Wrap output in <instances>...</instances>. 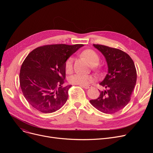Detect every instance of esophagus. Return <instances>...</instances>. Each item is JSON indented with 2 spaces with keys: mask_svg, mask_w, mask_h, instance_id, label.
<instances>
[{
  "mask_svg": "<svg viewBox=\"0 0 153 153\" xmlns=\"http://www.w3.org/2000/svg\"><path fill=\"white\" fill-rule=\"evenodd\" d=\"M81 87H82V88H84V89H89V88L92 87V86H91V85H86V86H81Z\"/></svg>",
  "mask_w": 153,
  "mask_h": 153,
  "instance_id": "esophagus-1",
  "label": "esophagus"
}]
</instances>
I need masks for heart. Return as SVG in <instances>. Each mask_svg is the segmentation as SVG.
Wrapping results in <instances>:
<instances>
[{
	"mask_svg": "<svg viewBox=\"0 0 153 153\" xmlns=\"http://www.w3.org/2000/svg\"><path fill=\"white\" fill-rule=\"evenodd\" d=\"M82 55L85 58H86L90 63L92 65V68L94 69H98L97 64L100 61V58L99 54L95 51L89 49L85 50L82 53ZM73 61L74 59L72 57L68 58L64 63V68L67 73L69 74L73 69ZM95 78L89 74H75L74 75L71 76L68 81L71 84L78 85L80 86H86L91 84L95 81Z\"/></svg>",
	"mask_w": 153,
	"mask_h": 153,
	"instance_id": "b5f03b06",
	"label": "heart"
}]
</instances>
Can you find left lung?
<instances>
[{
  "mask_svg": "<svg viewBox=\"0 0 153 153\" xmlns=\"http://www.w3.org/2000/svg\"><path fill=\"white\" fill-rule=\"evenodd\" d=\"M105 56L108 73L99 84L103 89L92 105L104 114H112L123 108L129 103L136 82V70L130 56L117 48L93 45Z\"/></svg>",
  "mask_w": 153,
  "mask_h": 153,
  "instance_id": "left-lung-1",
  "label": "left lung"
}]
</instances>
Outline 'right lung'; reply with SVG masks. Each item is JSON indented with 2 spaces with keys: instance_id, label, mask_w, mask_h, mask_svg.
<instances>
[{
  "instance_id": "right-lung-1",
  "label": "right lung",
  "mask_w": 153,
  "mask_h": 153,
  "mask_svg": "<svg viewBox=\"0 0 153 153\" xmlns=\"http://www.w3.org/2000/svg\"><path fill=\"white\" fill-rule=\"evenodd\" d=\"M84 45H47L27 56L20 71V85L30 105L44 114L61 108L68 98L71 85L63 86L66 78L64 63Z\"/></svg>"
}]
</instances>
